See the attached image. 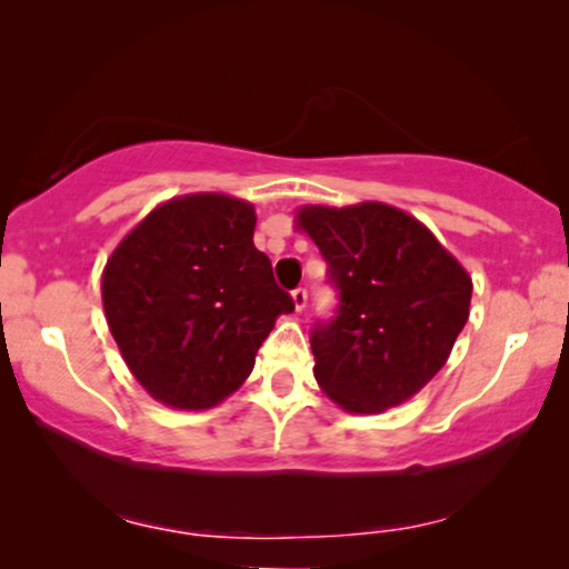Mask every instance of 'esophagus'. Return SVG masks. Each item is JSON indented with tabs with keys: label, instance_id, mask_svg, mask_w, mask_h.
Instances as JSON below:
<instances>
[{
	"label": "esophagus",
	"instance_id": "esophagus-1",
	"mask_svg": "<svg viewBox=\"0 0 569 569\" xmlns=\"http://www.w3.org/2000/svg\"><path fill=\"white\" fill-rule=\"evenodd\" d=\"M292 302H295V308H298V310H306V306H308V290H302V287H298V290H292Z\"/></svg>",
	"mask_w": 569,
	"mask_h": 569
}]
</instances>
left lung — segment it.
I'll return each instance as SVG.
<instances>
[{
    "label": "left lung",
    "instance_id": "left-lung-1",
    "mask_svg": "<svg viewBox=\"0 0 569 569\" xmlns=\"http://www.w3.org/2000/svg\"><path fill=\"white\" fill-rule=\"evenodd\" d=\"M339 292L337 316L310 331L323 393L355 415L399 407L446 365L469 321L471 277L438 238L401 209L302 207Z\"/></svg>",
    "mask_w": 569,
    "mask_h": 569
}]
</instances>
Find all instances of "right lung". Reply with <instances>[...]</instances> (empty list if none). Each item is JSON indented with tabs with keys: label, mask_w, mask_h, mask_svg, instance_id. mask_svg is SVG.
I'll return each instance as SVG.
<instances>
[{
	"label": "right lung",
	"mask_w": 569,
	"mask_h": 569,
	"mask_svg": "<svg viewBox=\"0 0 569 569\" xmlns=\"http://www.w3.org/2000/svg\"><path fill=\"white\" fill-rule=\"evenodd\" d=\"M253 228L248 201L189 193L152 209L108 259V329L152 399L173 409L228 399L277 316L295 310Z\"/></svg>",
	"instance_id": "1"
}]
</instances>
